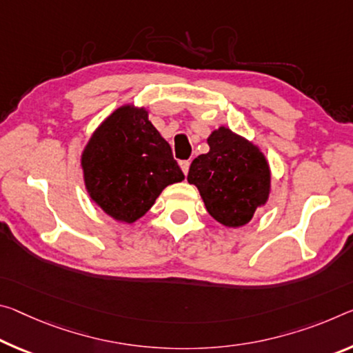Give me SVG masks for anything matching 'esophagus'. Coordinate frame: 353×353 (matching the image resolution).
Returning a JSON list of instances; mask_svg holds the SVG:
<instances>
[{
	"mask_svg": "<svg viewBox=\"0 0 353 353\" xmlns=\"http://www.w3.org/2000/svg\"><path fill=\"white\" fill-rule=\"evenodd\" d=\"M181 168H182V171H183V174H188V170H190V161L188 160H183V161H181Z\"/></svg>",
	"mask_w": 353,
	"mask_h": 353,
	"instance_id": "1",
	"label": "esophagus"
}]
</instances>
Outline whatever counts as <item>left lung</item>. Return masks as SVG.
<instances>
[{"label":"left lung","instance_id":"8db88e82","mask_svg":"<svg viewBox=\"0 0 353 353\" xmlns=\"http://www.w3.org/2000/svg\"><path fill=\"white\" fill-rule=\"evenodd\" d=\"M209 152L190 165L187 181L199 190L205 209L218 223L240 228L270 194V168L259 148L226 127L207 138Z\"/></svg>","mask_w":353,"mask_h":353}]
</instances>
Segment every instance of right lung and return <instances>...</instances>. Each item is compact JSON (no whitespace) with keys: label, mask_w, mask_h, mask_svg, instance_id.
<instances>
[{"label":"right lung","mask_w":353,"mask_h":353,"mask_svg":"<svg viewBox=\"0 0 353 353\" xmlns=\"http://www.w3.org/2000/svg\"><path fill=\"white\" fill-rule=\"evenodd\" d=\"M89 196L117 221H137L183 172L171 148L148 119L146 108L124 105L89 138L81 154Z\"/></svg>","instance_id":"1"}]
</instances>
